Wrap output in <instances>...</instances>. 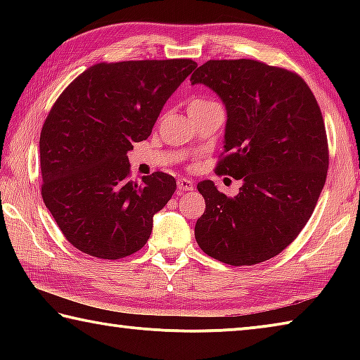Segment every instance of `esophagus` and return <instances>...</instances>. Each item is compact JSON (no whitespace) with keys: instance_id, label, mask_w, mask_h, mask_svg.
<instances>
[{"instance_id":"esophagus-1","label":"esophagus","mask_w":360,"mask_h":360,"mask_svg":"<svg viewBox=\"0 0 360 360\" xmlns=\"http://www.w3.org/2000/svg\"><path fill=\"white\" fill-rule=\"evenodd\" d=\"M176 184H178V192L179 193H184L187 191H193V181L187 179V178H179Z\"/></svg>"}]
</instances>
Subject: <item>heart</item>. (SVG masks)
<instances>
[{"instance_id": "heart-1", "label": "heart", "mask_w": 360, "mask_h": 360, "mask_svg": "<svg viewBox=\"0 0 360 360\" xmlns=\"http://www.w3.org/2000/svg\"><path fill=\"white\" fill-rule=\"evenodd\" d=\"M210 103H214V101L203 100V98H197V100H192V101H191V105H188V108H200V106L210 105Z\"/></svg>"}]
</instances>
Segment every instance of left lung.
Instances as JSON below:
<instances>
[{"mask_svg":"<svg viewBox=\"0 0 360 360\" xmlns=\"http://www.w3.org/2000/svg\"><path fill=\"white\" fill-rule=\"evenodd\" d=\"M191 81L221 96L227 124L216 173L243 182L236 197L212 181L198 182L206 210L195 240L224 264H260L297 238L326 184L328 146L319 105L300 76L257 60H210Z\"/></svg>","mask_w":360,"mask_h":360,"instance_id":"8db88e82","label":"left lung"}]
</instances>
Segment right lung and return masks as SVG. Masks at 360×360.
<instances>
[{"mask_svg": "<svg viewBox=\"0 0 360 360\" xmlns=\"http://www.w3.org/2000/svg\"><path fill=\"white\" fill-rule=\"evenodd\" d=\"M195 68L191 58L96 63L53 103L39 138L41 193L79 251L115 260L148 243L152 217L173 197L176 179L155 172L130 181L127 152L148 139Z\"/></svg>", "mask_w": 360, "mask_h": 360, "instance_id": "right-lung-1", "label": "right lung"}]
</instances>
